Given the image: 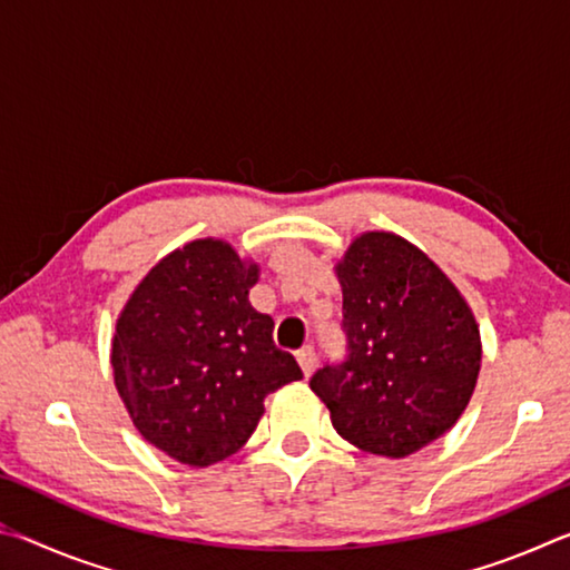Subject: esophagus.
<instances>
[{"label": "esophagus", "instance_id": "1", "mask_svg": "<svg viewBox=\"0 0 570 570\" xmlns=\"http://www.w3.org/2000/svg\"><path fill=\"white\" fill-rule=\"evenodd\" d=\"M296 362H298V366H302L304 377H308V374H312L314 366H316L314 346H304V350H298V352H296Z\"/></svg>", "mask_w": 570, "mask_h": 570}]
</instances>
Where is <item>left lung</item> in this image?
Returning a JSON list of instances; mask_svg holds the SVG:
<instances>
[{
  "mask_svg": "<svg viewBox=\"0 0 570 570\" xmlns=\"http://www.w3.org/2000/svg\"><path fill=\"white\" fill-rule=\"evenodd\" d=\"M346 360L308 382L354 448L407 458L445 435L475 392V314L445 272L407 238L364 230L334 266Z\"/></svg>",
  "mask_w": 570,
  "mask_h": 570,
  "instance_id": "obj_1",
  "label": "left lung"
}]
</instances>
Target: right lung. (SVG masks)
I'll return each mask as SVG.
<instances>
[{"mask_svg": "<svg viewBox=\"0 0 570 570\" xmlns=\"http://www.w3.org/2000/svg\"><path fill=\"white\" fill-rule=\"evenodd\" d=\"M258 264L220 238L170 250L115 322L110 364L130 420L153 448L208 468L246 445L266 394L302 380L274 346V320L248 302Z\"/></svg>", "mask_w": 570, "mask_h": 570, "instance_id": "right-lung-1", "label": "right lung"}]
</instances>
